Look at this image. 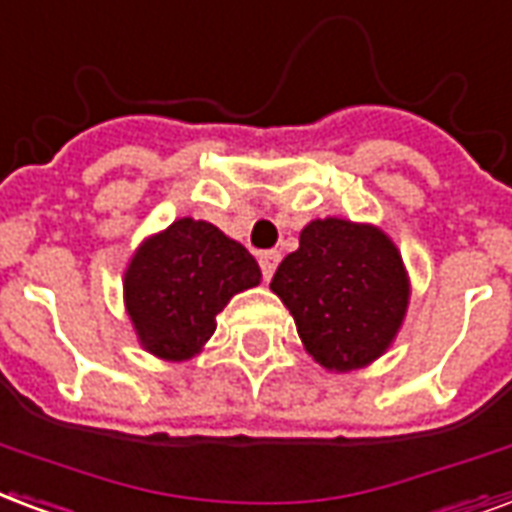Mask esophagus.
I'll list each match as a JSON object with an SVG mask.
<instances>
[{
	"instance_id": "34e87169",
	"label": "esophagus",
	"mask_w": 512,
	"mask_h": 512,
	"mask_svg": "<svg viewBox=\"0 0 512 512\" xmlns=\"http://www.w3.org/2000/svg\"><path fill=\"white\" fill-rule=\"evenodd\" d=\"M278 261H280L278 251H264V253H261L259 264H261V275H264V280H270L272 275H275V270H278Z\"/></svg>"
}]
</instances>
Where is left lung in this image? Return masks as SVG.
Wrapping results in <instances>:
<instances>
[{"label":"left lung","instance_id":"8db88e82","mask_svg":"<svg viewBox=\"0 0 512 512\" xmlns=\"http://www.w3.org/2000/svg\"><path fill=\"white\" fill-rule=\"evenodd\" d=\"M270 288L297 321L307 353L326 370H359L394 340L407 278L394 242L367 224L313 221L280 261Z\"/></svg>","mask_w":512,"mask_h":512}]
</instances>
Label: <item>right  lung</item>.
Listing matches in <instances>:
<instances>
[{"label":"right lung","mask_w":512,"mask_h":512,"mask_svg":"<svg viewBox=\"0 0 512 512\" xmlns=\"http://www.w3.org/2000/svg\"><path fill=\"white\" fill-rule=\"evenodd\" d=\"M259 280V264L240 242L207 221L180 218L129 264L126 310L148 351L183 361L210 340L226 302Z\"/></svg>","instance_id":"right-lung-1"}]
</instances>
